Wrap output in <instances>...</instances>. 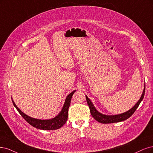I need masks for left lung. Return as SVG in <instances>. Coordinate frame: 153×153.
I'll use <instances>...</instances> for the list:
<instances>
[{
	"label": "left lung",
	"mask_w": 153,
	"mask_h": 153,
	"mask_svg": "<svg viewBox=\"0 0 153 153\" xmlns=\"http://www.w3.org/2000/svg\"><path fill=\"white\" fill-rule=\"evenodd\" d=\"M145 89H146V87L144 86V89L143 90V93L141 95V97L140 98L139 100L137 102L136 104L131 109L124 113H122V114H117V115L109 116V115L103 114L96 109V108L94 107V105H93V103L91 102L90 98H88V97L86 95V99L88 103V105L89 106L91 114L95 120L101 123H105V124H107V123H117V122H120V121H123L127 120L128 118H129L133 114H134L135 111H136V109H137V107H139L140 102L143 100V98H144V94H145Z\"/></svg>",
	"instance_id": "8db88e82"
}]
</instances>
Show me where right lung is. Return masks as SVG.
<instances>
[{
	"instance_id": "obj_1",
	"label": "right lung",
	"mask_w": 153,
	"mask_h": 153,
	"mask_svg": "<svg viewBox=\"0 0 153 153\" xmlns=\"http://www.w3.org/2000/svg\"><path fill=\"white\" fill-rule=\"evenodd\" d=\"M75 91L76 90L73 91L67 97L65 103H64V105L60 112L56 117L50 120H39L28 116L25 114V113H23L22 111H21V110H19V109L16 106L13 100H12V102L14 106L16 107V109L19 112V114L27 121V122H28L32 126L36 128L37 129L44 130H57L58 128H60L67 121L68 110L71 105L72 97Z\"/></svg>"
}]
</instances>
